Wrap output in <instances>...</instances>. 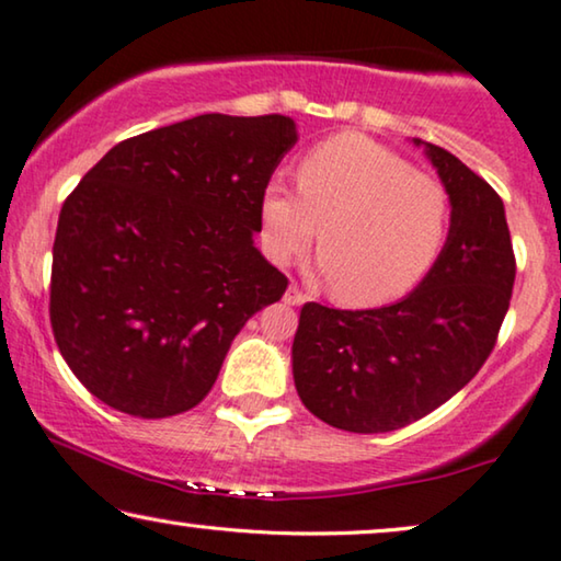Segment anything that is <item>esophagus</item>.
I'll return each instance as SVG.
<instances>
[{"instance_id": "obj_1", "label": "esophagus", "mask_w": 561, "mask_h": 561, "mask_svg": "<svg viewBox=\"0 0 561 561\" xmlns=\"http://www.w3.org/2000/svg\"><path fill=\"white\" fill-rule=\"evenodd\" d=\"M305 299H307V295L297 287L295 282H291L289 287H287V291H284V302H287V305H302Z\"/></svg>"}]
</instances>
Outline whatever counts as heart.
Instances as JSON below:
<instances>
[{"label": "heart", "instance_id": "b5f03b06", "mask_svg": "<svg viewBox=\"0 0 561 561\" xmlns=\"http://www.w3.org/2000/svg\"><path fill=\"white\" fill-rule=\"evenodd\" d=\"M266 256L287 264L312 247L337 302L378 307L404 297L437 264L453 226L439 178L366 134H335L297 162V191L270 180L259 198Z\"/></svg>", "mask_w": 561, "mask_h": 561}]
</instances>
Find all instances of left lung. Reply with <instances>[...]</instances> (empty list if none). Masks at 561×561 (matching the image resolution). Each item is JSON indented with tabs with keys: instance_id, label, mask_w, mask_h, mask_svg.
Here are the masks:
<instances>
[{
	"instance_id": "8db88e82",
	"label": "left lung",
	"mask_w": 561,
	"mask_h": 561,
	"mask_svg": "<svg viewBox=\"0 0 561 561\" xmlns=\"http://www.w3.org/2000/svg\"><path fill=\"white\" fill-rule=\"evenodd\" d=\"M427 147L453 195L437 264L412 295L376 310L305 302L291 370L302 404L330 427L378 435L453 399L499 341L516 279L501 195L447 149Z\"/></svg>"
}]
</instances>
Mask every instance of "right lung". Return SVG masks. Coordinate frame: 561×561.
<instances>
[{
	"instance_id": "right-lung-1",
	"label": "right lung",
	"mask_w": 561,
	"mask_h": 561,
	"mask_svg": "<svg viewBox=\"0 0 561 561\" xmlns=\"http://www.w3.org/2000/svg\"><path fill=\"white\" fill-rule=\"evenodd\" d=\"M289 116L203 114L124 139L60 208L50 325L78 381L162 420L208 397L233 337L282 299L259 198L297 141Z\"/></svg>"
}]
</instances>
